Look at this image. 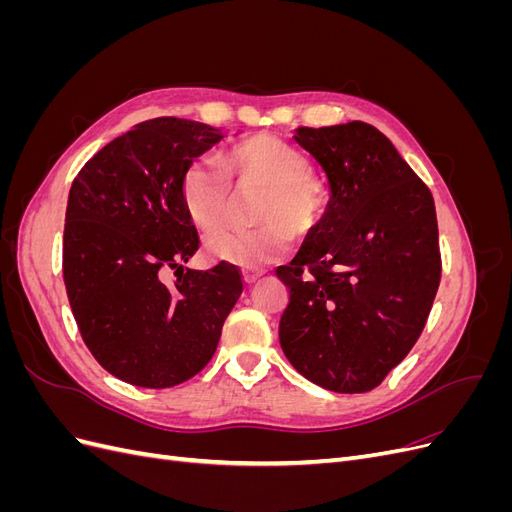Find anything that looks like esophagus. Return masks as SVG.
Masks as SVG:
<instances>
[{
	"label": "esophagus",
	"instance_id": "34e87169",
	"mask_svg": "<svg viewBox=\"0 0 512 512\" xmlns=\"http://www.w3.org/2000/svg\"><path fill=\"white\" fill-rule=\"evenodd\" d=\"M260 275H265V269H245L243 280H245V284H254Z\"/></svg>",
	"mask_w": 512,
	"mask_h": 512
}]
</instances>
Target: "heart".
Masks as SVG:
<instances>
[{"label":"heart","instance_id":"1","mask_svg":"<svg viewBox=\"0 0 512 512\" xmlns=\"http://www.w3.org/2000/svg\"><path fill=\"white\" fill-rule=\"evenodd\" d=\"M260 192L252 207V224L243 235L207 241V252L239 267H260L275 260L294 235L316 228L327 211V194L312 177L303 153L271 136L230 147L220 160L196 162L183 179V207L205 239L228 224L232 191Z\"/></svg>","mask_w":512,"mask_h":512}]
</instances>
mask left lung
I'll list each match as a JSON object with an SVG mask.
<instances>
[{"label": "left lung", "mask_w": 512, "mask_h": 512, "mask_svg": "<svg viewBox=\"0 0 512 512\" xmlns=\"http://www.w3.org/2000/svg\"><path fill=\"white\" fill-rule=\"evenodd\" d=\"M331 200L290 265L280 344L301 376L335 393L376 389L421 337L440 286L436 205L380 130L299 128Z\"/></svg>", "instance_id": "obj_1"}]
</instances>
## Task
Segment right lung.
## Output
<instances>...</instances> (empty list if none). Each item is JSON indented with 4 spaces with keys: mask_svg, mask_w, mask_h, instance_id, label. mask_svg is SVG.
<instances>
[{
    "mask_svg": "<svg viewBox=\"0 0 512 512\" xmlns=\"http://www.w3.org/2000/svg\"><path fill=\"white\" fill-rule=\"evenodd\" d=\"M220 138L207 123L149 119L102 147L72 181L68 301L94 359L128 384L168 389L196 376L243 290L241 271L226 260L183 271L200 243L183 179ZM168 270L178 277L173 287Z\"/></svg>",
    "mask_w": 512,
    "mask_h": 512,
    "instance_id": "obj_1",
    "label": "right lung"
}]
</instances>
